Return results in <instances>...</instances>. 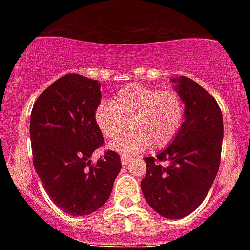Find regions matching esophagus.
Masks as SVG:
<instances>
[{
    "instance_id": "obj_1",
    "label": "esophagus",
    "mask_w": 250,
    "mask_h": 250,
    "mask_svg": "<svg viewBox=\"0 0 250 250\" xmlns=\"http://www.w3.org/2000/svg\"><path fill=\"white\" fill-rule=\"evenodd\" d=\"M130 161H131V157L130 156H128V155H121V162H122L123 166L128 165V163L130 162Z\"/></svg>"
}]
</instances>
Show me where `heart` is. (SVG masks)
Instances as JSON below:
<instances>
[{
    "instance_id": "b5f03b06",
    "label": "heart",
    "mask_w": 250,
    "mask_h": 250,
    "mask_svg": "<svg viewBox=\"0 0 250 250\" xmlns=\"http://www.w3.org/2000/svg\"><path fill=\"white\" fill-rule=\"evenodd\" d=\"M183 116L185 102L179 93L137 84L120 89L111 102H101L94 114L97 128L108 140L121 135L128 125L133 128L110 146L123 155L137 154L150 146L167 147L179 133Z\"/></svg>"
}]
</instances>
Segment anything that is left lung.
I'll return each instance as SVG.
<instances>
[{"mask_svg":"<svg viewBox=\"0 0 250 250\" xmlns=\"http://www.w3.org/2000/svg\"><path fill=\"white\" fill-rule=\"evenodd\" d=\"M173 82L185 102V122L167 149L155 157H145L147 171L141 189L156 213L181 219L202 203L216 177L223 119L216 100L200 84L187 76Z\"/></svg>","mask_w":250,"mask_h":250,"instance_id":"8db88e82","label":"left lung"}]
</instances>
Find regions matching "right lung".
Returning a JSON list of instances; mask_svg holds the SVG:
<instances>
[{"label": "right lung", "instance_id": "obj_1", "mask_svg": "<svg viewBox=\"0 0 250 250\" xmlns=\"http://www.w3.org/2000/svg\"><path fill=\"white\" fill-rule=\"evenodd\" d=\"M100 89L97 80L68 74L45 89L31 110L34 167L51 201L73 216L101 208L122 167L113 150L104 151L96 163L90 161L104 145L94 119Z\"/></svg>", "mask_w": 250, "mask_h": 250}]
</instances>
